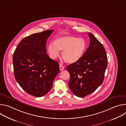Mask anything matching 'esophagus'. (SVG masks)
<instances>
[{
  "mask_svg": "<svg viewBox=\"0 0 126 126\" xmlns=\"http://www.w3.org/2000/svg\"><path fill=\"white\" fill-rule=\"evenodd\" d=\"M59 68H60V71H62L64 69V67L62 65H61L59 66Z\"/></svg>",
  "mask_w": 126,
  "mask_h": 126,
  "instance_id": "1",
  "label": "esophagus"
}]
</instances>
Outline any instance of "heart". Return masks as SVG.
Returning <instances> with one entry per match:
<instances>
[{
    "label": "heart",
    "mask_w": 126,
    "mask_h": 126,
    "mask_svg": "<svg viewBox=\"0 0 126 126\" xmlns=\"http://www.w3.org/2000/svg\"><path fill=\"white\" fill-rule=\"evenodd\" d=\"M86 49V42L82 38L65 36L56 38L54 43H50L47 47L50 56L56 59L59 56V50L63 51L62 56L68 63H74L83 56Z\"/></svg>",
    "instance_id": "heart-1"
}]
</instances>
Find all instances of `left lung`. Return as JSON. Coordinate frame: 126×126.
<instances>
[{
    "label": "left lung",
    "mask_w": 126,
    "mask_h": 126,
    "mask_svg": "<svg viewBox=\"0 0 126 126\" xmlns=\"http://www.w3.org/2000/svg\"><path fill=\"white\" fill-rule=\"evenodd\" d=\"M88 35L90 45L82 57L66 67L70 75L69 88L80 98L92 93L102 84L108 64L103 45L92 34Z\"/></svg>",
    "instance_id": "left-lung-1"
}]
</instances>
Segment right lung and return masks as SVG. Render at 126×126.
Wrapping results in <instances>:
<instances>
[{
	"label": "right lung",
	"instance_id": "add662e5",
	"mask_svg": "<svg viewBox=\"0 0 126 126\" xmlns=\"http://www.w3.org/2000/svg\"><path fill=\"white\" fill-rule=\"evenodd\" d=\"M53 30L32 34L22 39L13 56L15 80L27 93L40 97L52 88L59 72L58 62L46 54L47 39Z\"/></svg>",
	"mask_w": 126,
	"mask_h": 126
}]
</instances>
